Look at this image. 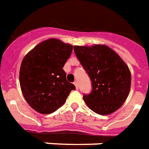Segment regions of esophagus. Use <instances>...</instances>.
<instances>
[{
  "label": "esophagus",
  "mask_w": 149,
  "mask_h": 149,
  "mask_svg": "<svg viewBox=\"0 0 149 149\" xmlns=\"http://www.w3.org/2000/svg\"><path fill=\"white\" fill-rule=\"evenodd\" d=\"M73 84H74V85L76 86V88L77 89L78 88V82H77V81H75Z\"/></svg>",
  "instance_id": "esophagus-1"
}]
</instances>
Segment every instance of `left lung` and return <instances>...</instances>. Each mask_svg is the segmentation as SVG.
<instances>
[{
	"instance_id": "1",
	"label": "left lung",
	"mask_w": 149,
	"mask_h": 149,
	"mask_svg": "<svg viewBox=\"0 0 149 149\" xmlns=\"http://www.w3.org/2000/svg\"><path fill=\"white\" fill-rule=\"evenodd\" d=\"M73 49L91 82V91L84 95V101L99 114L107 115L116 111L130 90L131 74L128 66L105 45L74 46Z\"/></svg>"
}]
</instances>
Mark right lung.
I'll return each instance as SVG.
<instances>
[{"instance_id":"obj_1","label":"right lung","mask_w":149,"mask_h":149,"mask_svg":"<svg viewBox=\"0 0 149 149\" xmlns=\"http://www.w3.org/2000/svg\"><path fill=\"white\" fill-rule=\"evenodd\" d=\"M72 46L50 38L41 42L24 58L19 70V84L25 100L41 114H51L63 105L76 87L66 80L63 67Z\"/></svg>"}]
</instances>
